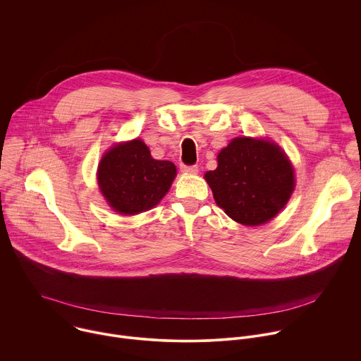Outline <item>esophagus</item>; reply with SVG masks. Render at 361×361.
<instances>
[{"instance_id": "esophagus-1", "label": "esophagus", "mask_w": 361, "mask_h": 361, "mask_svg": "<svg viewBox=\"0 0 361 361\" xmlns=\"http://www.w3.org/2000/svg\"><path fill=\"white\" fill-rule=\"evenodd\" d=\"M180 171H182L183 173H186V175H196V173L199 172V168H197L196 165H193V166L182 165V166H180Z\"/></svg>"}]
</instances>
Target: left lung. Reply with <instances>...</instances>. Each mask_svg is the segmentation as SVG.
<instances>
[{
    "label": "left lung",
    "instance_id": "1",
    "mask_svg": "<svg viewBox=\"0 0 361 361\" xmlns=\"http://www.w3.org/2000/svg\"><path fill=\"white\" fill-rule=\"evenodd\" d=\"M204 179L218 206L245 226L271 221L295 190V169L281 148L247 136L232 139Z\"/></svg>",
    "mask_w": 361,
    "mask_h": 361
}]
</instances>
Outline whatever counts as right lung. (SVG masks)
Listing matches in <instances>:
<instances>
[{"label":"right lung","mask_w":361,"mask_h":361,"mask_svg":"<svg viewBox=\"0 0 361 361\" xmlns=\"http://www.w3.org/2000/svg\"><path fill=\"white\" fill-rule=\"evenodd\" d=\"M176 176L169 161H157L140 139L112 147L98 165V185L108 204L121 214H137L157 206Z\"/></svg>","instance_id":"right-lung-1"}]
</instances>
